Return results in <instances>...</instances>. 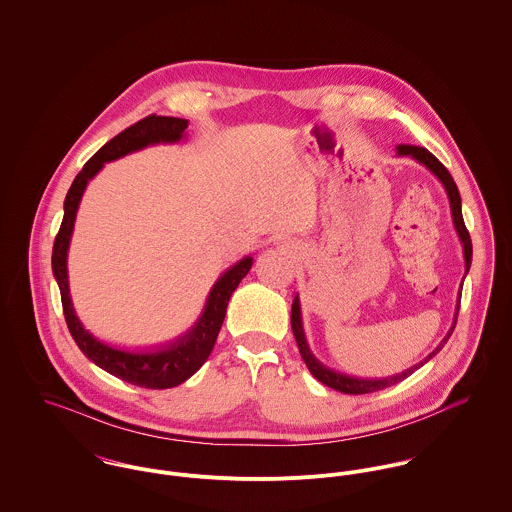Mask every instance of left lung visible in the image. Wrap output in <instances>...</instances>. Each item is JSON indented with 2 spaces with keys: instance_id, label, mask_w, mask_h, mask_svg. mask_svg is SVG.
<instances>
[{
  "instance_id": "8db88e82",
  "label": "left lung",
  "mask_w": 512,
  "mask_h": 512,
  "mask_svg": "<svg viewBox=\"0 0 512 512\" xmlns=\"http://www.w3.org/2000/svg\"><path fill=\"white\" fill-rule=\"evenodd\" d=\"M398 155H410L412 159H416L418 163H422L426 169H430V171L434 172L440 180H442V184H444V188H446V192H448V198H450V206H452V216H454V226L457 229V235H459V239H461V245H463V257H465V275H467V271H469V267H471V257H473V247H471V237H469V231L465 228V224H463V216H461V196H459V190H457V186H455L454 178H452V174L450 171L430 153V151H426L424 147H416V145H398ZM461 300V298H459ZM459 300H457V312H459ZM457 318V316H455ZM290 324H292V334H294V340H296V345H298V351H300V355H302V359H304V363H306V367L310 369V373L320 381V383H324V385H328L330 389H334V391H340V393H345V395H365V393H375V391H383V389H387V387H393V385H397L400 381H404L408 375H412L418 367H422L426 361H430L442 347H444V343L450 340V336H452V332H454V326H452V330L448 332V336L444 338V341L424 359V361H420L418 365H414V367H410V369H406L404 373H400V375H393V377H389V379H371V381H367V379H357V377H347V375H341V373H336V371H332V369H328V367H324L314 355H312V351L308 349V343H306V338H304V330H302V320H300V302H298V296L294 298V302H292V312H290Z\"/></svg>"
}]
</instances>
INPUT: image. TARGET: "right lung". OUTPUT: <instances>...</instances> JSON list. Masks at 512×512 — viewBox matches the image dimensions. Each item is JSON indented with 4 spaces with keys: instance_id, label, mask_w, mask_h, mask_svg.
I'll use <instances>...</instances> for the list:
<instances>
[{
    "instance_id": "add662e5",
    "label": "right lung",
    "mask_w": 512,
    "mask_h": 512,
    "mask_svg": "<svg viewBox=\"0 0 512 512\" xmlns=\"http://www.w3.org/2000/svg\"><path fill=\"white\" fill-rule=\"evenodd\" d=\"M188 127L186 119L178 117H165V115H147L133 123L131 127L123 129L119 135H115L112 141H108L86 165L76 174L66 198H64V218L55 237L53 245V273L60 288V300H62V312L66 326L70 330V336L80 347V351L94 361L104 371L112 373L117 379L143 387V389H171L180 383H184L188 377H192L208 359V355L214 349V343L218 340L220 328L226 318L231 292L241 283V279L249 273L253 259L245 257L239 263H235L228 269L218 283L214 284L206 308L196 322V326L184 334L182 338L172 341L171 345L161 347L151 353H127L114 347H108L106 343L96 340L92 334H88L80 320L74 314L70 292H68V275H66V251L70 243V235L76 220V210L80 204V198L84 194V188L88 180L104 167V163L115 161L131 151H139L153 143H174L184 137V131Z\"/></svg>"
}]
</instances>
